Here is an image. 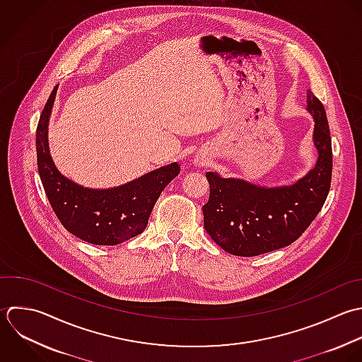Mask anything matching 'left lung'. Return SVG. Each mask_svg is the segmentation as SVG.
<instances>
[{
  "instance_id": "left-lung-1",
  "label": "left lung",
  "mask_w": 362,
  "mask_h": 362,
  "mask_svg": "<svg viewBox=\"0 0 362 362\" xmlns=\"http://www.w3.org/2000/svg\"><path fill=\"white\" fill-rule=\"evenodd\" d=\"M315 118L316 166L291 186L262 187L207 172L210 197L203 206L204 228L228 254L257 257L295 243L322 210L332 185L333 152L325 105L308 90Z\"/></svg>"
}]
</instances>
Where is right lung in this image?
I'll list each match as a JSON object with an SVG mask.
<instances>
[{
    "instance_id": "right-lung-1",
    "label": "right lung",
    "mask_w": 362,
    "mask_h": 362,
    "mask_svg": "<svg viewBox=\"0 0 362 362\" xmlns=\"http://www.w3.org/2000/svg\"><path fill=\"white\" fill-rule=\"evenodd\" d=\"M57 86L49 95L36 128L39 176L47 200L63 227L95 245H117L141 234L162 190L179 175V163L152 170L127 185L95 190L64 177L54 166L47 145V124Z\"/></svg>"
}]
</instances>
